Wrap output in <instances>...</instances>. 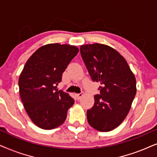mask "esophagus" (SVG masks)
I'll return each instance as SVG.
<instances>
[{
  "label": "esophagus",
  "instance_id": "obj_1",
  "mask_svg": "<svg viewBox=\"0 0 157 157\" xmlns=\"http://www.w3.org/2000/svg\"><path fill=\"white\" fill-rule=\"evenodd\" d=\"M83 95V94L82 93H77V94H75V96H76V97H77V99H80V98H81V97H82V96Z\"/></svg>",
  "mask_w": 157,
  "mask_h": 157
}]
</instances>
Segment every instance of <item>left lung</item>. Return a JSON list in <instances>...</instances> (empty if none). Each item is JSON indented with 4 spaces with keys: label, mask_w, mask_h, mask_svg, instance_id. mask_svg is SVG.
Listing matches in <instances>:
<instances>
[{
    "label": "left lung",
    "mask_w": 157,
    "mask_h": 157,
    "mask_svg": "<svg viewBox=\"0 0 157 157\" xmlns=\"http://www.w3.org/2000/svg\"><path fill=\"white\" fill-rule=\"evenodd\" d=\"M80 53L92 80L102 85L94 105L87 111L89 124L102 132L113 130L131 109L136 93L134 75L126 59L107 45H82Z\"/></svg>",
    "instance_id": "left-lung-1"
}]
</instances>
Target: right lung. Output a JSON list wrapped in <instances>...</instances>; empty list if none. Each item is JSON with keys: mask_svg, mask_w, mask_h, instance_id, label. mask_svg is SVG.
Masks as SVG:
<instances>
[{"mask_svg": "<svg viewBox=\"0 0 157 157\" xmlns=\"http://www.w3.org/2000/svg\"><path fill=\"white\" fill-rule=\"evenodd\" d=\"M78 52L75 46L50 44L37 49L25 64L18 79L20 96L29 118L39 128L59 126L75 103L57 85Z\"/></svg>", "mask_w": 157, "mask_h": 157, "instance_id": "1", "label": "right lung"}]
</instances>
